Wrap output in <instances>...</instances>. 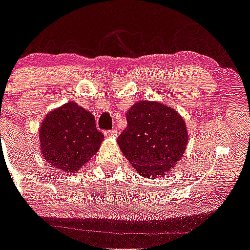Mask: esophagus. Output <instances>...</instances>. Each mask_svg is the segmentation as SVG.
<instances>
[{
    "label": "esophagus",
    "mask_w": 250,
    "mask_h": 250,
    "mask_svg": "<svg viewBox=\"0 0 250 250\" xmlns=\"http://www.w3.org/2000/svg\"><path fill=\"white\" fill-rule=\"evenodd\" d=\"M117 134H118V132H117V129H116V128H113V129H111V130H106V132H105V135H106V137H117Z\"/></svg>",
    "instance_id": "34e87169"
}]
</instances>
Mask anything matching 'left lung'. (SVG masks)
<instances>
[{"label": "left lung", "instance_id": "1", "mask_svg": "<svg viewBox=\"0 0 250 250\" xmlns=\"http://www.w3.org/2000/svg\"><path fill=\"white\" fill-rule=\"evenodd\" d=\"M127 128L117 143L141 176H161L184 156L188 145L185 122L160 103L139 102L127 112Z\"/></svg>", "mask_w": 250, "mask_h": 250}]
</instances>
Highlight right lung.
Returning a JSON list of instances; mask_svg holds the SVG:
<instances>
[{
	"mask_svg": "<svg viewBox=\"0 0 250 250\" xmlns=\"http://www.w3.org/2000/svg\"><path fill=\"white\" fill-rule=\"evenodd\" d=\"M103 138L94 116L71 102L48 113L40 129L44 160L66 173L83 167L98 152Z\"/></svg>",
	"mask_w": 250,
	"mask_h": 250,
	"instance_id": "1",
	"label": "right lung"
}]
</instances>
